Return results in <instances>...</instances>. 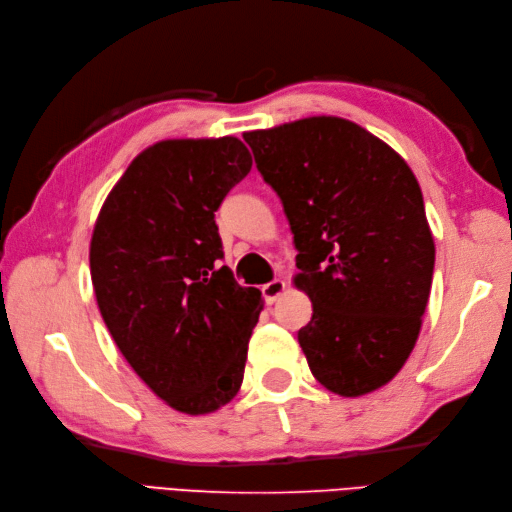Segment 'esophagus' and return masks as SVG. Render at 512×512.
Here are the masks:
<instances>
[{
	"label": "esophagus",
	"instance_id": "obj_1",
	"mask_svg": "<svg viewBox=\"0 0 512 512\" xmlns=\"http://www.w3.org/2000/svg\"><path fill=\"white\" fill-rule=\"evenodd\" d=\"M284 290H286V282L284 280H273V282L262 286V297H265V301L271 305V303H275L277 299L282 297Z\"/></svg>",
	"mask_w": 512,
	"mask_h": 512
}]
</instances>
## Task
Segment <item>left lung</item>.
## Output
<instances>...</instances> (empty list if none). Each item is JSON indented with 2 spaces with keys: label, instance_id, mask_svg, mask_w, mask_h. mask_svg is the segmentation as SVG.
<instances>
[{
  "label": "left lung",
  "instance_id": "obj_1",
  "mask_svg": "<svg viewBox=\"0 0 512 512\" xmlns=\"http://www.w3.org/2000/svg\"><path fill=\"white\" fill-rule=\"evenodd\" d=\"M282 198L294 286L314 314L299 344L314 378L361 397L391 382L421 333L436 245L406 160L354 121L320 115L243 134Z\"/></svg>",
  "mask_w": 512,
  "mask_h": 512
}]
</instances>
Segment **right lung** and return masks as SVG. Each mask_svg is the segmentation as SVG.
Masks as SVG:
<instances>
[{
  "instance_id": "right-lung-1",
  "label": "right lung",
  "mask_w": 512,
  "mask_h": 512,
  "mask_svg": "<svg viewBox=\"0 0 512 512\" xmlns=\"http://www.w3.org/2000/svg\"><path fill=\"white\" fill-rule=\"evenodd\" d=\"M250 168L235 136L160 141L115 183L91 235L104 324L138 378L183 414L220 410L243 382L262 299L220 267L215 211Z\"/></svg>"
}]
</instances>
